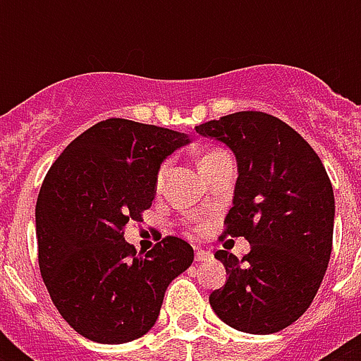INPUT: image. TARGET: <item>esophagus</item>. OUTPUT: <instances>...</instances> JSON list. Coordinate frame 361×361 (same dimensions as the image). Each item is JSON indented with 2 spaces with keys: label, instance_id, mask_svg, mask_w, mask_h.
Instances as JSON below:
<instances>
[{
  "label": "esophagus",
  "instance_id": "esophagus-1",
  "mask_svg": "<svg viewBox=\"0 0 361 361\" xmlns=\"http://www.w3.org/2000/svg\"><path fill=\"white\" fill-rule=\"evenodd\" d=\"M195 258H197V262H209V260L214 258V252L204 251V249L197 247V251H195Z\"/></svg>",
  "mask_w": 361,
  "mask_h": 361
}]
</instances>
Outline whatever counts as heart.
<instances>
[{
	"label": "heart",
	"instance_id": "heart-1",
	"mask_svg": "<svg viewBox=\"0 0 361 361\" xmlns=\"http://www.w3.org/2000/svg\"><path fill=\"white\" fill-rule=\"evenodd\" d=\"M225 157H231V155H228L225 149H219V147H214V149L204 152L202 157H200V170H202V174H206V172H208V169H212L215 163H219V161H223ZM166 172H169V161H164V163L159 166L157 178H155V183H157V187H161V183H163Z\"/></svg>",
	"mask_w": 361,
	"mask_h": 361
}]
</instances>
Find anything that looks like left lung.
<instances>
[{
	"mask_svg": "<svg viewBox=\"0 0 361 361\" xmlns=\"http://www.w3.org/2000/svg\"><path fill=\"white\" fill-rule=\"evenodd\" d=\"M195 129L236 155L225 234L251 243L241 260L215 252L228 279L209 294L212 309L247 334L285 330L307 311L330 262L336 202L328 172L302 135L266 112H236Z\"/></svg>",
	"mask_w": 361,
	"mask_h": 361,
	"instance_id": "8db88e82",
	"label": "left lung"
}]
</instances>
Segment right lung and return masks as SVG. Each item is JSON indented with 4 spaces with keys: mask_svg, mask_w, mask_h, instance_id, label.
Here are the masks:
<instances>
[{
    "mask_svg": "<svg viewBox=\"0 0 361 361\" xmlns=\"http://www.w3.org/2000/svg\"><path fill=\"white\" fill-rule=\"evenodd\" d=\"M187 142L178 130L110 118L76 136L44 176L39 268L59 314L90 341L120 345L147 334L170 281L192 264L181 238L147 252L123 238L152 208L163 159Z\"/></svg>",
    "mask_w": 361,
    "mask_h": 361,
    "instance_id": "right-lung-1",
    "label": "right lung"
}]
</instances>
